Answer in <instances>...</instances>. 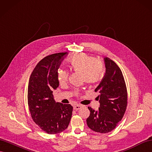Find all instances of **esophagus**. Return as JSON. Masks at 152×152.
I'll use <instances>...</instances> for the list:
<instances>
[{
    "instance_id": "obj_1",
    "label": "esophagus",
    "mask_w": 152,
    "mask_h": 152,
    "mask_svg": "<svg viewBox=\"0 0 152 152\" xmlns=\"http://www.w3.org/2000/svg\"><path fill=\"white\" fill-rule=\"evenodd\" d=\"M81 107H82V106H81V105L77 104V105H75V106H73V109L75 110H78L81 108Z\"/></svg>"
}]
</instances>
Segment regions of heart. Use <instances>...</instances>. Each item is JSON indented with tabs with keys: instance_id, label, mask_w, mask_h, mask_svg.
<instances>
[{
	"instance_id": "obj_1",
	"label": "heart",
	"mask_w": 152,
	"mask_h": 152,
	"mask_svg": "<svg viewBox=\"0 0 152 152\" xmlns=\"http://www.w3.org/2000/svg\"><path fill=\"white\" fill-rule=\"evenodd\" d=\"M69 68L73 72L82 73L83 79L88 84H94L102 79L104 73V66L101 61L84 53L73 55L69 60ZM57 78L61 84L68 80V73L64 69L57 71Z\"/></svg>"
}]
</instances>
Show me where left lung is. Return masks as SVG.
<instances>
[{"instance_id": "8db88e82", "label": "left lung", "mask_w": 152, "mask_h": 152, "mask_svg": "<svg viewBox=\"0 0 152 152\" xmlns=\"http://www.w3.org/2000/svg\"><path fill=\"white\" fill-rule=\"evenodd\" d=\"M106 73L95 90L99 92L100 106L95 111L88 107L90 116L88 126L92 130L106 134L115 128L121 121L127 106V90L124 77L117 64L108 57L104 58Z\"/></svg>"}]
</instances>
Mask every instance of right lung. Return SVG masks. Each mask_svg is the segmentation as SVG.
<instances>
[{
	"label": "right lung",
	"instance_id": "obj_1",
	"mask_svg": "<svg viewBox=\"0 0 152 152\" xmlns=\"http://www.w3.org/2000/svg\"><path fill=\"white\" fill-rule=\"evenodd\" d=\"M68 53H55L37 64L29 77L28 103L33 121L48 134H57L68 128L73 107L56 102L53 90L59 85L57 70Z\"/></svg>",
	"mask_w": 152,
	"mask_h": 152
}]
</instances>
